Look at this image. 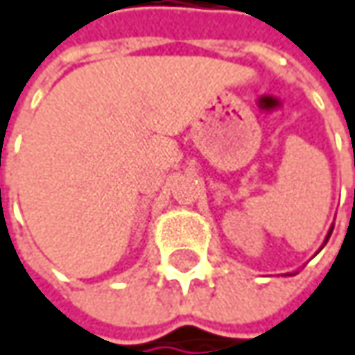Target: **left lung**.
<instances>
[{
    "mask_svg": "<svg viewBox=\"0 0 355 355\" xmlns=\"http://www.w3.org/2000/svg\"><path fill=\"white\" fill-rule=\"evenodd\" d=\"M331 232H334V225L329 227V232H327V236H325V242H323V245L327 243V240H329V236H331ZM323 245H321V248H323ZM321 248H319V250H321Z\"/></svg>",
    "mask_w": 355,
    "mask_h": 355,
    "instance_id": "obj_1",
    "label": "left lung"
}]
</instances>
